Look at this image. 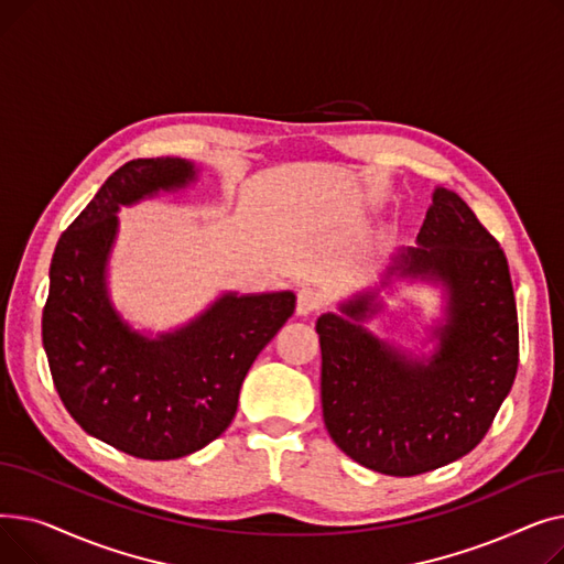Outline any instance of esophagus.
I'll return each instance as SVG.
<instances>
[{
  "instance_id": "34e87169",
  "label": "esophagus",
  "mask_w": 564,
  "mask_h": 564,
  "mask_svg": "<svg viewBox=\"0 0 564 564\" xmlns=\"http://www.w3.org/2000/svg\"><path fill=\"white\" fill-rule=\"evenodd\" d=\"M322 304L319 294L313 288H302L297 292V315H311L313 311H317Z\"/></svg>"
}]
</instances>
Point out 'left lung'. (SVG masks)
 <instances>
[{
	"label": "left lung",
	"instance_id": "left-lung-1",
	"mask_svg": "<svg viewBox=\"0 0 564 564\" xmlns=\"http://www.w3.org/2000/svg\"><path fill=\"white\" fill-rule=\"evenodd\" d=\"M393 280L442 292L430 352L375 337L365 322ZM315 322L322 416L336 446L387 476H419L478 446L519 366V322L508 260L470 207L434 187L416 247L395 249L368 285Z\"/></svg>",
	"mask_w": 564,
	"mask_h": 564
}]
</instances>
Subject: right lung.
Wrapping results in <instances>:
<instances>
[{"instance_id": "right-lung-1", "label": "right lung", "mask_w": 564, "mask_h": 564, "mask_svg": "<svg viewBox=\"0 0 564 564\" xmlns=\"http://www.w3.org/2000/svg\"><path fill=\"white\" fill-rule=\"evenodd\" d=\"M200 169L183 158L132 160L113 171L58 237L43 311L54 387L77 425L139 459H177L230 425L260 349L294 313V292L219 297L171 332L134 329L111 302L118 210L183 192Z\"/></svg>"}]
</instances>
